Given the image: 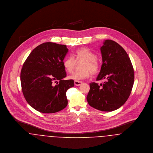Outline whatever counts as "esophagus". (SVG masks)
<instances>
[{"label":"esophagus","mask_w":153,"mask_h":153,"mask_svg":"<svg viewBox=\"0 0 153 153\" xmlns=\"http://www.w3.org/2000/svg\"><path fill=\"white\" fill-rule=\"evenodd\" d=\"M82 83H83V82H81V81H78V80H75L74 81V85L76 86H79V85H82Z\"/></svg>","instance_id":"34e87169"}]
</instances>
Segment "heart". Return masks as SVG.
<instances>
[{
	"label": "heart",
	"instance_id": "heart-1",
	"mask_svg": "<svg viewBox=\"0 0 153 153\" xmlns=\"http://www.w3.org/2000/svg\"><path fill=\"white\" fill-rule=\"evenodd\" d=\"M74 57L76 60H83L85 63L83 65L84 70L80 71H75L69 78L73 80H80L88 78L90 76V71L93 74L97 73L99 70V64L96 60V54L87 48H81L74 52ZM76 60L73 56H68L63 61V66L65 70L69 73H71L74 69Z\"/></svg>",
	"mask_w": 153,
	"mask_h": 153
}]
</instances>
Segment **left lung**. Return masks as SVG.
I'll use <instances>...</instances> for the list:
<instances>
[{"label": "left lung", "mask_w": 153, "mask_h": 153, "mask_svg": "<svg viewBox=\"0 0 153 153\" xmlns=\"http://www.w3.org/2000/svg\"><path fill=\"white\" fill-rule=\"evenodd\" d=\"M100 51L102 64L96 80L104 82L100 85L90 83L87 100L97 110L112 111L129 97L134 84V69L127 53L116 42L105 40Z\"/></svg>", "instance_id": "left-lung-1"}]
</instances>
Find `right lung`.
<instances>
[{
    "label": "right lung",
    "instance_id": "right-lung-1",
    "mask_svg": "<svg viewBox=\"0 0 153 153\" xmlns=\"http://www.w3.org/2000/svg\"><path fill=\"white\" fill-rule=\"evenodd\" d=\"M68 51L66 45L46 42L34 49L25 62L20 73L22 90L36 110L54 113L67 106L66 91L74 85L73 80H63L66 77L63 61Z\"/></svg>",
    "mask_w": 153,
    "mask_h": 153
}]
</instances>
